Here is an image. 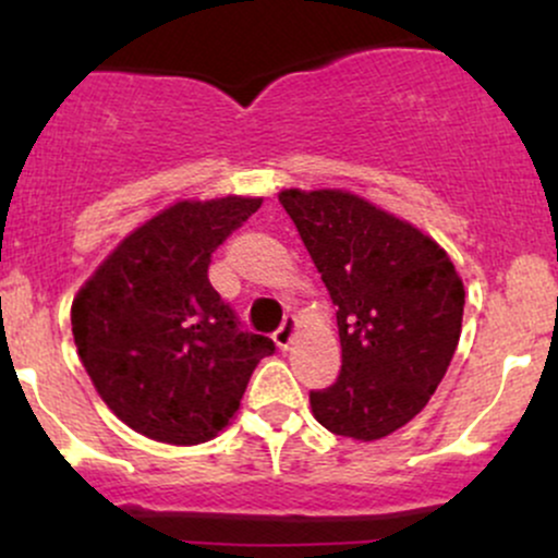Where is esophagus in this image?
<instances>
[{
  "label": "esophagus",
  "mask_w": 558,
  "mask_h": 558,
  "mask_svg": "<svg viewBox=\"0 0 558 558\" xmlns=\"http://www.w3.org/2000/svg\"><path fill=\"white\" fill-rule=\"evenodd\" d=\"M293 332H296V319H283V325H280L278 330L272 332V341H275V345H278V349H288V345H291V341H293Z\"/></svg>",
  "instance_id": "1"
}]
</instances>
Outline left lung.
<instances>
[{
  "mask_svg": "<svg viewBox=\"0 0 558 558\" xmlns=\"http://www.w3.org/2000/svg\"><path fill=\"white\" fill-rule=\"evenodd\" d=\"M338 306L341 373L310 390L330 433L377 440L425 409L444 380L464 315V286L425 233L345 191L278 196Z\"/></svg>",
  "mask_w": 558,
  "mask_h": 558,
  "instance_id": "obj_1",
  "label": "left lung"
}]
</instances>
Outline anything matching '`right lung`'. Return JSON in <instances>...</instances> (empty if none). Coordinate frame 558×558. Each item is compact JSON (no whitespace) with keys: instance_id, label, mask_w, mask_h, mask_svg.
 Returning <instances> with one entry per match:
<instances>
[{"instance_id":"1","label":"right lung","mask_w":558,"mask_h":558,"mask_svg":"<svg viewBox=\"0 0 558 558\" xmlns=\"http://www.w3.org/2000/svg\"><path fill=\"white\" fill-rule=\"evenodd\" d=\"M262 198L178 202L133 230L73 301L88 377L128 427L172 446L215 438L270 338L241 328L209 283L213 252Z\"/></svg>"}]
</instances>
